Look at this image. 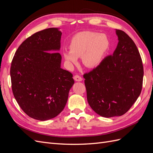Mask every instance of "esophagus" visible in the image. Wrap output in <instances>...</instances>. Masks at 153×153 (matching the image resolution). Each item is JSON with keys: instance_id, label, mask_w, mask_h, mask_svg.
Segmentation results:
<instances>
[{"instance_id": "obj_1", "label": "esophagus", "mask_w": 153, "mask_h": 153, "mask_svg": "<svg viewBox=\"0 0 153 153\" xmlns=\"http://www.w3.org/2000/svg\"><path fill=\"white\" fill-rule=\"evenodd\" d=\"M73 78L75 81H78V82H80L82 80V78L78 75H75V76H74Z\"/></svg>"}]
</instances>
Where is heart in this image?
<instances>
[{"label":"heart","mask_w":153,"mask_h":153,"mask_svg":"<svg viewBox=\"0 0 153 153\" xmlns=\"http://www.w3.org/2000/svg\"><path fill=\"white\" fill-rule=\"evenodd\" d=\"M110 47V40L106 34L84 31L73 37L69 45V51H64L62 55L69 67L77 63V58L82 57L85 66L94 68L103 61Z\"/></svg>","instance_id":"obj_1"}]
</instances>
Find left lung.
Returning a JSON list of instances; mask_svg holds the SVG:
<instances>
[{
    "label": "left lung",
    "instance_id": "obj_1",
    "mask_svg": "<svg viewBox=\"0 0 153 153\" xmlns=\"http://www.w3.org/2000/svg\"><path fill=\"white\" fill-rule=\"evenodd\" d=\"M119 43L112 55L84 75L91 108L105 117L121 116L140 96L143 67L136 45L126 32L116 30Z\"/></svg>",
    "mask_w": 153,
    "mask_h": 153
}]
</instances>
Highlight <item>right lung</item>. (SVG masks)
<instances>
[{
  "label": "right lung",
  "instance_id": "1",
  "mask_svg": "<svg viewBox=\"0 0 153 153\" xmlns=\"http://www.w3.org/2000/svg\"><path fill=\"white\" fill-rule=\"evenodd\" d=\"M62 33L57 28L37 32L16 51L10 75L14 96L31 118L46 121L56 117L67 103L74 84L73 74L61 68Z\"/></svg>",
  "mask_w": 153,
  "mask_h": 153
}]
</instances>
